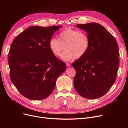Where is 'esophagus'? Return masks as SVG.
Instances as JSON below:
<instances>
[{"label": "esophagus", "instance_id": "34e87169", "mask_svg": "<svg viewBox=\"0 0 128 128\" xmlns=\"http://www.w3.org/2000/svg\"><path fill=\"white\" fill-rule=\"evenodd\" d=\"M66 66L68 67H68H70V65L69 63H66Z\"/></svg>", "mask_w": 128, "mask_h": 128}]
</instances>
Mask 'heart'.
Instances as JSON below:
<instances>
[{"label":"heart","mask_w":128,"mask_h":128,"mask_svg":"<svg viewBox=\"0 0 128 128\" xmlns=\"http://www.w3.org/2000/svg\"><path fill=\"white\" fill-rule=\"evenodd\" d=\"M49 48L54 56H60L65 47L66 51L60 56L66 62L74 58L84 56L89 48V39L84 32L71 28H68L59 34V39L52 38L50 40Z\"/></svg>","instance_id":"b5f03b06"}]
</instances>
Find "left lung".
<instances>
[{
	"label": "left lung",
	"mask_w": 128,
	"mask_h": 128,
	"mask_svg": "<svg viewBox=\"0 0 128 128\" xmlns=\"http://www.w3.org/2000/svg\"><path fill=\"white\" fill-rule=\"evenodd\" d=\"M88 33L89 48L72 64L76 74L74 86L79 95L88 99L104 96L115 82L119 65L117 41L97 23L77 24Z\"/></svg>",
	"instance_id": "left-lung-1"
}]
</instances>
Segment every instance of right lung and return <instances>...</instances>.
Here are the masks:
<instances>
[{
	"instance_id": "right-lung-1",
	"label": "right lung",
	"mask_w": 128,
	"mask_h": 128,
	"mask_svg": "<svg viewBox=\"0 0 128 128\" xmlns=\"http://www.w3.org/2000/svg\"><path fill=\"white\" fill-rule=\"evenodd\" d=\"M62 26H33L18 34L8 55L11 82L20 93L32 100H43L54 90L64 62L53 54L49 42Z\"/></svg>"
}]
</instances>
